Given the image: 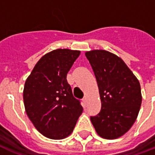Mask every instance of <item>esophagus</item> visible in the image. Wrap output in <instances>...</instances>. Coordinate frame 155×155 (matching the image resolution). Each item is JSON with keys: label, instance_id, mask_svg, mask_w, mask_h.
<instances>
[{"label": "esophagus", "instance_id": "1", "mask_svg": "<svg viewBox=\"0 0 155 155\" xmlns=\"http://www.w3.org/2000/svg\"><path fill=\"white\" fill-rule=\"evenodd\" d=\"M83 102H84V105H86V103H87V97H84V98L82 99Z\"/></svg>", "mask_w": 155, "mask_h": 155}]
</instances>
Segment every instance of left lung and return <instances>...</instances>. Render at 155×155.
Instances as JSON below:
<instances>
[{
    "mask_svg": "<svg viewBox=\"0 0 155 155\" xmlns=\"http://www.w3.org/2000/svg\"><path fill=\"white\" fill-rule=\"evenodd\" d=\"M96 77L101 101V111L91 116L97 133L105 139H116L130 129L140 105V85L122 59L106 50L86 52Z\"/></svg>",
    "mask_w": 155,
    "mask_h": 155,
    "instance_id": "left-lung-1",
    "label": "left lung"
}]
</instances>
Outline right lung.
<instances>
[{
    "instance_id": "right-lung-1",
    "label": "right lung",
    "mask_w": 155,
    "mask_h": 155,
    "mask_svg": "<svg viewBox=\"0 0 155 155\" xmlns=\"http://www.w3.org/2000/svg\"><path fill=\"white\" fill-rule=\"evenodd\" d=\"M80 54L67 49L53 50L39 60L26 80V113L46 137L60 140L68 137L83 112L80 101L74 97L67 80Z\"/></svg>"
}]
</instances>
